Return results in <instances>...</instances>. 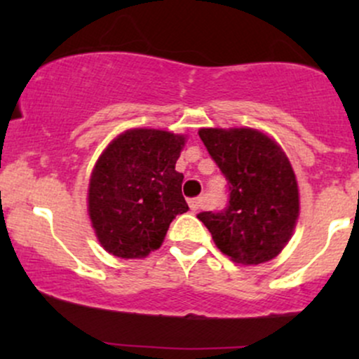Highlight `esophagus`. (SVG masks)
Wrapping results in <instances>:
<instances>
[{"label":"esophagus","instance_id":"obj_1","mask_svg":"<svg viewBox=\"0 0 359 359\" xmlns=\"http://www.w3.org/2000/svg\"><path fill=\"white\" fill-rule=\"evenodd\" d=\"M203 197H196V199H189V208H191L192 212H197L201 208H203Z\"/></svg>","mask_w":359,"mask_h":359}]
</instances>
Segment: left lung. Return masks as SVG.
<instances>
[{"label":"left lung","mask_w":359,"mask_h":359,"mask_svg":"<svg viewBox=\"0 0 359 359\" xmlns=\"http://www.w3.org/2000/svg\"><path fill=\"white\" fill-rule=\"evenodd\" d=\"M199 137L228 180V205L197 217L222 253L243 265L275 258L294 233L299 189L283 150L251 128H203Z\"/></svg>","instance_id":"1"}]
</instances>
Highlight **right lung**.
Segmentation results:
<instances>
[{"instance_id": "1", "label": "right lung", "mask_w": 359, "mask_h": 359, "mask_svg": "<svg viewBox=\"0 0 359 359\" xmlns=\"http://www.w3.org/2000/svg\"><path fill=\"white\" fill-rule=\"evenodd\" d=\"M182 135L135 128L102 151L89 182L88 208L97 240L118 258L158 250L177 214L189 211L175 170Z\"/></svg>"}]
</instances>
